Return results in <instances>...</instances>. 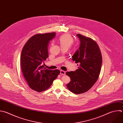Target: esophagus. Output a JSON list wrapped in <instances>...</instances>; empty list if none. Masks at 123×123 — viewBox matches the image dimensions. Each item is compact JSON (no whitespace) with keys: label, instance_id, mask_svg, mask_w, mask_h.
Wrapping results in <instances>:
<instances>
[{"label":"esophagus","instance_id":"1","mask_svg":"<svg viewBox=\"0 0 123 123\" xmlns=\"http://www.w3.org/2000/svg\"><path fill=\"white\" fill-rule=\"evenodd\" d=\"M60 74H61V75H65V72L63 71V70H61L60 71Z\"/></svg>","mask_w":123,"mask_h":123}]
</instances>
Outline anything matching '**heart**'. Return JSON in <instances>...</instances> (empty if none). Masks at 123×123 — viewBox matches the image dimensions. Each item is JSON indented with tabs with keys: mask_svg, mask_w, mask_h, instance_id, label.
<instances>
[{
	"mask_svg": "<svg viewBox=\"0 0 123 123\" xmlns=\"http://www.w3.org/2000/svg\"><path fill=\"white\" fill-rule=\"evenodd\" d=\"M59 43L61 48H66L68 49L73 44L74 39L69 34H64L61 36L59 39Z\"/></svg>",
	"mask_w": 123,
	"mask_h": 123,
	"instance_id": "1",
	"label": "heart"
}]
</instances>
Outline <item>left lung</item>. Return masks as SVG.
<instances>
[{
    "label": "left lung",
    "instance_id": "obj_1",
    "mask_svg": "<svg viewBox=\"0 0 123 123\" xmlns=\"http://www.w3.org/2000/svg\"><path fill=\"white\" fill-rule=\"evenodd\" d=\"M80 41L79 49L72 56L78 69L67 72L71 81L67 86L72 92L80 94L89 90L97 81L101 70L102 56L98 46L92 39L80 34L76 35Z\"/></svg>",
    "mask_w": 123,
    "mask_h": 123
}]
</instances>
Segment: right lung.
<instances>
[{
    "label": "right lung",
    "instance_id": "add662e5",
    "mask_svg": "<svg viewBox=\"0 0 123 123\" xmlns=\"http://www.w3.org/2000/svg\"><path fill=\"white\" fill-rule=\"evenodd\" d=\"M55 33L38 34L25 45L21 55V66L29 87L37 92L48 89L60 74L59 70H48L43 65L48 58V44Z\"/></svg>",
    "mask_w": 123,
    "mask_h": 123
}]
</instances>
